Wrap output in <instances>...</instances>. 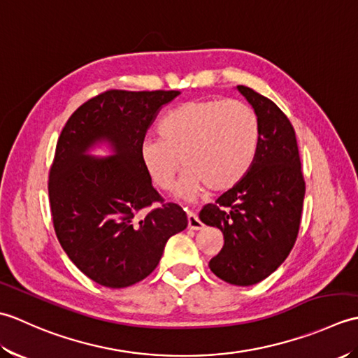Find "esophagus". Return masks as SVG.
Wrapping results in <instances>:
<instances>
[{
  "instance_id": "obj_1",
  "label": "esophagus",
  "mask_w": 358,
  "mask_h": 358,
  "mask_svg": "<svg viewBox=\"0 0 358 358\" xmlns=\"http://www.w3.org/2000/svg\"><path fill=\"white\" fill-rule=\"evenodd\" d=\"M187 226H189V229L200 231V229H203L204 224L201 223V220L199 218V215L195 214V212L187 210Z\"/></svg>"
}]
</instances>
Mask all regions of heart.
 Instances as JSON below:
<instances>
[{"mask_svg":"<svg viewBox=\"0 0 358 358\" xmlns=\"http://www.w3.org/2000/svg\"><path fill=\"white\" fill-rule=\"evenodd\" d=\"M158 134L141 144L144 169L158 189L171 191L183 163L177 195L194 200L206 186L226 191L245 177L257 154L260 124L248 104L210 98L180 104L162 120Z\"/></svg>","mask_w":358,"mask_h":358,"instance_id":"b5f03b06","label":"heart"}]
</instances>
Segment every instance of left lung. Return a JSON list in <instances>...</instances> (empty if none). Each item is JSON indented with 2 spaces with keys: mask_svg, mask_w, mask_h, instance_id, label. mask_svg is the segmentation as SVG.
Returning <instances> with one entry per match:
<instances>
[{
  "mask_svg": "<svg viewBox=\"0 0 358 358\" xmlns=\"http://www.w3.org/2000/svg\"><path fill=\"white\" fill-rule=\"evenodd\" d=\"M237 89L258 118V149L245 177L206 204L200 220L224 237L210 271L226 283L250 286L269 277L292 250L306 187L291 121L269 98L246 86Z\"/></svg>",
  "mask_w": 358,
  "mask_h": 358,
  "instance_id": "left-lung-1",
  "label": "left lung"
}]
</instances>
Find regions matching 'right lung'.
<instances>
[{"mask_svg": "<svg viewBox=\"0 0 358 358\" xmlns=\"http://www.w3.org/2000/svg\"><path fill=\"white\" fill-rule=\"evenodd\" d=\"M178 90H108L81 104L59 135L49 173L57 238L72 263L95 283L127 287L154 271L167 240L186 229V212L152 186L140 149L158 110ZM109 142L114 155L87 150Z\"/></svg>", "mask_w": 358, "mask_h": 358, "instance_id": "1", "label": "right lung"}]
</instances>
